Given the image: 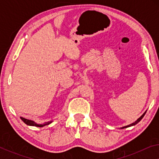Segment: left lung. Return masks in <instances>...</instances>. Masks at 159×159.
Segmentation results:
<instances>
[{
  "label": "left lung",
  "instance_id": "obj_1",
  "mask_svg": "<svg viewBox=\"0 0 159 159\" xmlns=\"http://www.w3.org/2000/svg\"><path fill=\"white\" fill-rule=\"evenodd\" d=\"M145 113H146V111H145L144 114H143L142 116H141L140 118H138V119H137V120L134 121V122H133V123H132V124H130V125H127V126H125V127H121V129H125V128H127V127H132V126H134V125H137V124H138L139 121H140L141 119H143V117L144 116V115L145 114Z\"/></svg>",
  "mask_w": 159,
  "mask_h": 159
}]
</instances>
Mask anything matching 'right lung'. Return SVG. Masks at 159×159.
Wrapping results in <instances>:
<instances>
[{"instance_id":"add662e5","label":"right lung","mask_w":159,"mask_h":159,"mask_svg":"<svg viewBox=\"0 0 159 159\" xmlns=\"http://www.w3.org/2000/svg\"><path fill=\"white\" fill-rule=\"evenodd\" d=\"M20 118H21V120H22L26 124V125H27L29 126H34V127H43L45 125H48L51 123H52V121H48V122H45L44 124H38V123L34 122V121L30 120V119H25V118H23V117H20Z\"/></svg>"}]
</instances>
